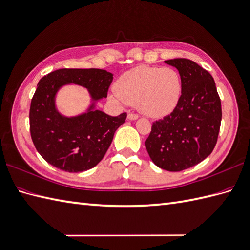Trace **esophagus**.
Here are the masks:
<instances>
[{
  "mask_svg": "<svg viewBox=\"0 0 250 250\" xmlns=\"http://www.w3.org/2000/svg\"><path fill=\"white\" fill-rule=\"evenodd\" d=\"M127 118H129L130 120H136L138 118V115L135 113H129L127 114Z\"/></svg>",
  "mask_w": 250,
  "mask_h": 250,
  "instance_id": "obj_1",
  "label": "esophagus"
}]
</instances>
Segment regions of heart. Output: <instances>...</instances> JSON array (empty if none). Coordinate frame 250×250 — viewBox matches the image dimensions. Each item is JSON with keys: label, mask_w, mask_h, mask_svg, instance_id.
<instances>
[{"label": "heart", "mask_w": 250, "mask_h": 250, "mask_svg": "<svg viewBox=\"0 0 250 250\" xmlns=\"http://www.w3.org/2000/svg\"><path fill=\"white\" fill-rule=\"evenodd\" d=\"M115 90L121 100L152 117L172 112L181 99L182 79L175 68L139 66L117 80Z\"/></svg>", "instance_id": "b5f03b06"}]
</instances>
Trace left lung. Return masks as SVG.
I'll list each match as a JSON object with an SVG mask.
<instances>
[{"label": "left lung", "mask_w": 250, "mask_h": 250, "mask_svg": "<svg viewBox=\"0 0 250 250\" xmlns=\"http://www.w3.org/2000/svg\"><path fill=\"white\" fill-rule=\"evenodd\" d=\"M165 62L181 75L182 95L170 115L152 124L145 146L156 166L181 171L212 153L222 121V103L213 77L206 69L187 59Z\"/></svg>", "instance_id": "obj_1"}]
</instances>
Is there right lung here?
<instances>
[{"label":"right lung","instance_id":"1","mask_svg":"<svg viewBox=\"0 0 250 250\" xmlns=\"http://www.w3.org/2000/svg\"><path fill=\"white\" fill-rule=\"evenodd\" d=\"M113 74L102 69H59L39 81L30 108V131L35 148L49 164L63 171L80 172L95 167L111 146L126 113L113 117L95 102L88 112L65 117L55 107L62 86L77 84L88 89L94 101L106 98Z\"/></svg>","mask_w":250,"mask_h":250}]
</instances>
